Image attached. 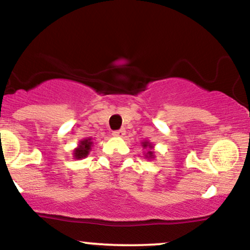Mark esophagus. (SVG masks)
<instances>
[{
	"label": "esophagus",
	"instance_id": "esophagus-1",
	"mask_svg": "<svg viewBox=\"0 0 250 250\" xmlns=\"http://www.w3.org/2000/svg\"><path fill=\"white\" fill-rule=\"evenodd\" d=\"M125 134V129H119V130H114L113 131V135L114 136H117V137H121L123 135Z\"/></svg>",
	"mask_w": 250,
	"mask_h": 250
}]
</instances>
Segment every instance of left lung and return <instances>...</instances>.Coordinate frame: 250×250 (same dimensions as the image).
<instances>
[{"mask_svg": "<svg viewBox=\"0 0 250 250\" xmlns=\"http://www.w3.org/2000/svg\"><path fill=\"white\" fill-rule=\"evenodd\" d=\"M147 146H149V148H151V146L150 145H148V142H143V147H147ZM148 154H149V157H151L153 156V151H148ZM147 157H148V155H147Z\"/></svg>", "mask_w": 250, "mask_h": 250, "instance_id": "left-lung-1", "label": "left lung"}]
</instances>
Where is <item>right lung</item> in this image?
<instances>
[{
  "instance_id": "obj_1",
  "label": "right lung",
  "mask_w": 250,
  "mask_h": 250,
  "mask_svg": "<svg viewBox=\"0 0 250 250\" xmlns=\"http://www.w3.org/2000/svg\"><path fill=\"white\" fill-rule=\"evenodd\" d=\"M90 147H91L90 139L83 140V141H81V143H80L79 148L75 150V153H74V156H75L76 159H83V157H85L89 154Z\"/></svg>"
}]
</instances>
